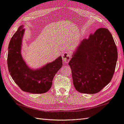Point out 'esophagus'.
I'll return each instance as SVG.
<instances>
[{
    "instance_id": "34e87169",
    "label": "esophagus",
    "mask_w": 124,
    "mask_h": 124,
    "mask_svg": "<svg viewBox=\"0 0 124 124\" xmlns=\"http://www.w3.org/2000/svg\"><path fill=\"white\" fill-rule=\"evenodd\" d=\"M62 58L63 61L65 62L66 63H67L69 61V60L71 58V54L70 53H69L68 52H65L64 53H63L62 55Z\"/></svg>"
}]
</instances>
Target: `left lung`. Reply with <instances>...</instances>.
<instances>
[{
  "instance_id": "left-lung-1",
  "label": "left lung",
  "mask_w": 124,
  "mask_h": 124,
  "mask_svg": "<svg viewBox=\"0 0 124 124\" xmlns=\"http://www.w3.org/2000/svg\"><path fill=\"white\" fill-rule=\"evenodd\" d=\"M117 57V47L107 29L99 28L84 39L68 63L75 89L90 94L100 92L112 79Z\"/></svg>"
}]
</instances>
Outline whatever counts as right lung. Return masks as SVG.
Segmentation results:
<instances>
[{
  "label": "right lung",
  "mask_w": 124,
  "mask_h": 124,
  "mask_svg": "<svg viewBox=\"0 0 124 124\" xmlns=\"http://www.w3.org/2000/svg\"><path fill=\"white\" fill-rule=\"evenodd\" d=\"M24 31L23 26H20L11 38L7 57L9 72L23 91L32 93H46L52 87L55 75L62 67V58L60 56L40 68H30L21 54Z\"/></svg>",
  "instance_id": "1"
}]
</instances>
